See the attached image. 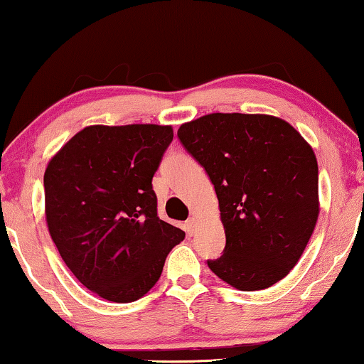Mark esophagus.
Returning <instances> with one entry per match:
<instances>
[{"label":"esophagus","mask_w":364,"mask_h":364,"mask_svg":"<svg viewBox=\"0 0 364 364\" xmlns=\"http://www.w3.org/2000/svg\"><path fill=\"white\" fill-rule=\"evenodd\" d=\"M196 230H198V220L194 219V217H191V219L186 222L188 235H194V234H196Z\"/></svg>","instance_id":"obj_1"}]
</instances>
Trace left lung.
<instances>
[{
	"instance_id": "obj_1",
	"label": "left lung",
	"mask_w": 364,
	"mask_h": 364,
	"mask_svg": "<svg viewBox=\"0 0 364 364\" xmlns=\"http://www.w3.org/2000/svg\"><path fill=\"white\" fill-rule=\"evenodd\" d=\"M178 137L219 199L225 248L210 271L238 291L278 283L299 262L321 210L311 145L268 114H208L181 124Z\"/></svg>"
}]
</instances>
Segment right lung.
Listing matches in <instances>:
<instances>
[{"instance_id": "obj_1", "label": "right lung", "mask_w": 364, "mask_h": 364, "mask_svg": "<svg viewBox=\"0 0 364 364\" xmlns=\"http://www.w3.org/2000/svg\"><path fill=\"white\" fill-rule=\"evenodd\" d=\"M171 140V126H88L46 168L48 234L80 283L102 299L147 294L184 238L156 215L151 188Z\"/></svg>"}]
</instances>
